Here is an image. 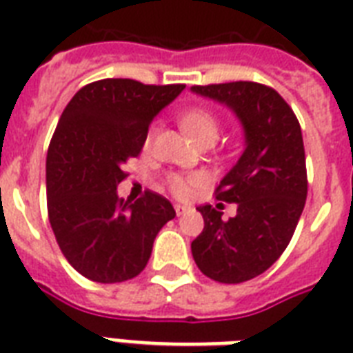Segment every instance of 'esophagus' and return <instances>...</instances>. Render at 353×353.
Wrapping results in <instances>:
<instances>
[{"mask_svg":"<svg viewBox=\"0 0 353 353\" xmlns=\"http://www.w3.org/2000/svg\"><path fill=\"white\" fill-rule=\"evenodd\" d=\"M174 210H176L177 216H183L185 212H188V207H185V205H174Z\"/></svg>","mask_w":353,"mask_h":353,"instance_id":"1","label":"esophagus"}]
</instances>
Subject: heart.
I'll use <instances>...</instances> for the list:
<instances>
[{
    "instance_id": "1",
    "label": "heart",
    "mask_w": 353,
    "mask_h": 353,
    "mask_svg": "<svg viewBox=\"0 0 353 353\" xmlns=\"http://www.w3.org/2000/svg\"><path fill=\"white\" fill-rule=\"evenodd\" d=\"M181 126L185 128V132L198 143H203V141H216L218 135H220L221 124L220 119L216 117L214 113L210 110H205V108H194V110H187L185 113H181L179 117ZM152 141V132L148 133L146 137V143L150 144ZM203 181L201 176H192V177H183V176H168L166 183H168V188L170 192L177 198H188L192 190L198 187L199 183Z\"/></svg>"
}]
</instances>
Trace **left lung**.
Listing matches in <instances>:
<instances>
[{"instance_id":"obj_1","label":"left lung","mask_w":353,"mask_h":353,"mask_svg":"<svg viewBox=\"0 0 353 353\" xmlns=\"http://www.w3.org/2000/svg\"><path fill=\"white\" fill-rule=\"evenodd\" d=\"M194 93L225 104L240 119L245 150L216 188L236 203L221 220V203L199 205L205 227L192 241L199 271L221 284H240L268 271L285 251L306 205V155L301 124L290 104L258 82L192 85Z\"/></svg>"}]
</instances>
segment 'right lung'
<instances>
[{
    "mask_svg": "<svg viewBox=\"0 0 353 353\" xmlns=\"http://www.w3.org/2000/svg\"><path fill=\"white\" fill-rule=\"evenodd\" d=\"M183 90L104 79L77 91L63 110L47 152V212L60 251L85 279L115 284L137 276L161 227L174 220L166 198L146 190L137 201L122 199L117 185L152 119Z\"/></svg>",
    "mask_w": 353,
    "mask_h": 353,
    "instance_id": "add662e5",
    "label": "right lung"
}]
</instances>
